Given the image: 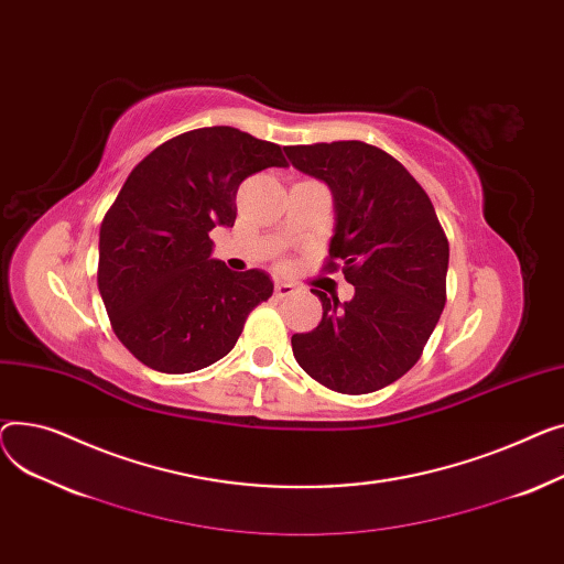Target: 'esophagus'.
Listing matches in <instances>:
<instances>
[{"instance_id": "esophagus-1", "label": "esophagus", "mask_w": 564, "mask_h": 564, "mask_svg": "<svg viewBox=\"0 0 564 564\" xmlns=\"http://www.w3.org/2000/svg\"><path fill=\"white\" fill-rule=\"evenodd\" d=\"M275 297H289V295H293L295 293V286L293 284H289V282H275Z\"/></svg>"}]
</instances>
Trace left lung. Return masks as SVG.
Segmentation results:
<instances>
[{"instance_id": "8db88e82", "label": "left lung", "mask_w": 564, "mask_h": 564, "mask_svg": "<svg viewBox=\"0 0 564 564\" xmlns=\"http://www.w3.org/2000/svg\"><path fill=\"white\" fill-rule=\"evenodd\" d=\"M297 171L335 197L325 271L355 286L348 303L312 289L323 318L293 335L295 361L339 393H371L403 378L446 305L448 239L421 184L384 150L361 141L284 148Z\"/></svg>"}]
</instances>
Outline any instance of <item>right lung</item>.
<instances>
[{"instance_id": "right-lung-1", "label": "right lung", "mask_w": 564, "mask_h": 564, "mask_svg": "<svg viewBox=\"0 0 564 564\" xmlns=\"http://www.w3.org/2000/svg\"><path fill=\"white\" fill-rule=\"evenodd\" d=\"M284 169L280 145L235 127L186 131L152 150L99 227L97 286L116 337L145 367L191 373L225 357L273 293L263 271L212 259L216 225L237 220L241 182Z\"/></svg>"}]
</instances>
